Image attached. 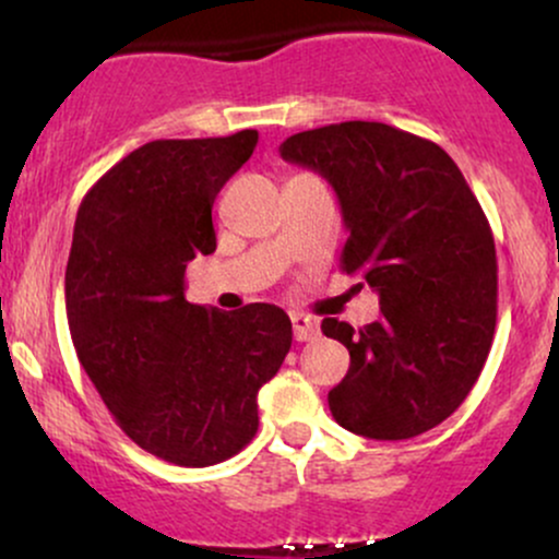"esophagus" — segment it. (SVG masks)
Listing matches in <instances>:
<instances>
[{
    "mask_svg": "<svg viewBox=\"0 0 559 559\" xmlns=\"http://www.w3.org/2000/svg\"><path fill=\"white\" fill-rule=\"evenodd\" d=\"M292 323H294V338H297V342H316L320 336V323L316 318L294 312Z\"/></svg>",
    "mask_w": 559,
    "mask_h": 559,
    "instance_id": "1",
    "label": "esophagus"
}]
</instances>
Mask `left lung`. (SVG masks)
<instances>
[{
  "label": "left lung",
  "mask_w": 559,
  "mask_h": 559,
  "mask_svg": "<svg viewBox=\"0 0 559 559\" xmlns=\"http://www.w3.org/2000/svg\"><path fill=\"white\" fill-rule=\"evenodd\" d=\"M281 157L333 186L349 230L342 271L381 301L360 331L320 325L349 349L329 391L333 420L381 441L431 431L471 394L497 325V252L478 199L439 144L386 123L294 133Z\"/></svg>",
  "instance_id": "obj_1"
}]
</instances>
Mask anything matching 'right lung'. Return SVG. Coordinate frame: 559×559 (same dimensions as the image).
I'll list each match as a JSON object with an SVG mask.
<instances>
[{
	"label": "right lung",
	"mask_w": 559,
	"mask_h": 559,
	"mask_svg": "<svg viewBox=\"0 0 559 559\" xmlns=\"http://www.w3.org/2000/svg\"><path fill=\"white\" fill-rule=\"evenodd\" d=\"M258 131L159 139L83 197L66 271L79 360L115 423L165 463L204 467L258 433V391L292 349L275 305L217 312L183 294L186 265L215 252L213 202Z\"/></svg>",
	"instance_id": "right-lung-1"
}]
</instances>
